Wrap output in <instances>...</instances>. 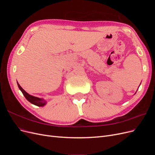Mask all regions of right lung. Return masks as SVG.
Segmentation results:
<instances>
[{
	"label": "right lung",
	"instance_id": "add662e5",
	"mask_svg": "<svg viewBox=\"0 0 155 155\" xmlns=\"http://www.w3.org/2000/svg\"><path fill=\"white\" fill-rule=\"evenodd\" d=\"M17 85H18V88H19V89L21 91V92H22L23 95H24L25 97H26V99L28 101H30L31 104H34V105H35L36 106H39V107H43V106H45L46 105V101L44 99H43V98H39V97L33 96L29 94H28L24 90V89H23L20 86V85L18 83V82H17Z\"/></svg>",
	"mask_w": 155,
	"mask_h": 155
}]
</instances>
